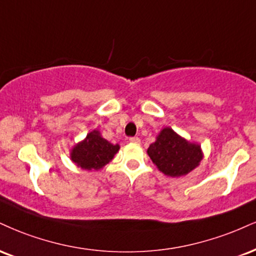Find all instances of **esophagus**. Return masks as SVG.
I'll return each instance as SVG.
<instances>
[{"mask_svg":"<svg viewBox=\"0 0 256 256\" xmlns=\"http://www.w3.org/2000/svg\"><path fill=\"white\" fill-rule=\"evenodd\" d=\"M128 142H130V143H140V140L138 137H130L128 138Z\"/></svg>","mask_w":256,"mask_h":256,"instance_id":"1","label":"esophagus"}]
</instances>
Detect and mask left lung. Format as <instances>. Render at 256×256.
<instances>
[{"label":"left lung","mask_w":256,"mask_h":256,"mask_svg":"<svg viewBox=\"0 0 256 256\" xmlns=\"http://www.w3.org/2000/svg\"><path fill=\"white\" fill-rule=\"evenodd\" d=\"M148 155L168 176L186 175L198 167L202 158L199 146L184 140L169 128H163L155 143L148 148Z\"/></svg>","instance_id":"left-lung-1"}]
</instances>
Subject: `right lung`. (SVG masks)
I'll use <instances>...</instances> for the list:
<instances>
[{"label":"right lung","mask_w":256,"mask_h":256,"mask_svg":"<svg viewBox=\"0 0 256 256\" xmlns=\"http://www.w3.org/2000/svg\"><path fill=\"white\" fill-rule=\"evenodd\" d=\"M118 144H112L100 136L98 131L87 134L86 140L72 149V160L86 170H98L114 158Z\"/></svg>","instance_id":"add662e5"}]
</instances>
